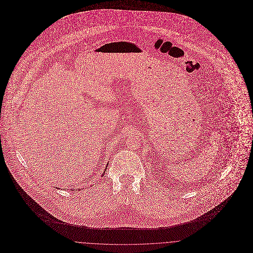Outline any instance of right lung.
<instances>
[{
  "label": "right lung",
  "mask_w": 253,
  "mask_h": 253,
  "mask_svg": "<svg viewBox=\"0 0 253 253\" xmlns=\"http://www.w3.org/2000/svg\"><path fill=\"white\" fill-rule=\"evenodd\" d=\"M105 170H106V169H105Z\"/></svg>",
  "instance_id": "1"
}]
</instances>
